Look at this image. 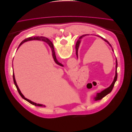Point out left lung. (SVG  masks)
Listing matches in <instances>:
<instances>
[{
	"mask_svg": "<svg viewBox=\"0 0 132 132\" xmlns=\"http://www.w3.org/2000/svg\"><path fill=\"white\" fill-rule=\"evenodd\" d=\"M85 35H82L81 36H80L79 37V39L81 38L82 37L85 36ZM97 36H98V37H100L101 38H102L103 40H104L105 42H106L109 45L111 46V45H110V43L109 42V41H107L106 39L103 38V37L100 36H98V35H96ZM79 43H80V40H78L77 43H76V46H75V49H76V54H77V58H78V48H79ZM112 51H113V50L112 48ZM116 75H115V77H114V80H113V81L112 82V84L108 87V88L105 89L104 90H103L102 91H101V93H97V95H96V96L94 98H95V100L97 101V100H101L103 97H104L105 96H106L107 94H109V93H110L111 91L113 89V87L114 86V84L116 82V81L117 79V59H116Z\"/></svg>",
	"mask_w": 132,
	"mask_h": 132,
	"instance_id": "1",
	"label": "left lung"
}]
</instances>
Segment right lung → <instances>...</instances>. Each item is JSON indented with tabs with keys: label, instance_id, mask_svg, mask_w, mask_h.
<instances>
[{
	"label": "right lung",
	"instance_id": "1",
	"mask_svg": "<svg viewBox=\"0 0 132 132\" xmlns=\"http://www.w3.org/2000/svg\"><path fill=\"white\" fill-rule=\"evenodd\" d=\"M31 40H42V41H43L46 42L48 44V45H49V46H50V47L51 48L52 52V56H53V59H54V62H55V63H56L57 64H58V65H61V66H63V65L62 64L60 63L57 61V58H56V56H55V52H54V46H53V45L52 42L50 40V39H48L46 38V37H42V36L39 37V36H38V37H29V38H27L24 39V40H23V41H22L20 43V45H19V47L23 43H24V42H26V41H31ZM19 47H18V48H19ZM13 80H14V84H15V85L16 87V89H17V90H18V92H19V93L20 95L22 97V98H23V99L25 100L26 101H28L29 102H30V103H31V104H32V105H34L36 106H44V107H45V105H41V104H38V103H35V102H32V101H31V100H29V99H27V98H25V97H24V96H23V95L22 94V93H21V91H20V89H19V87H18V85H17L15 79V75H14V72H13Z\"/></svg>",
	"mask_w": 132,
	"mask_h": 132
}]
</instances>
